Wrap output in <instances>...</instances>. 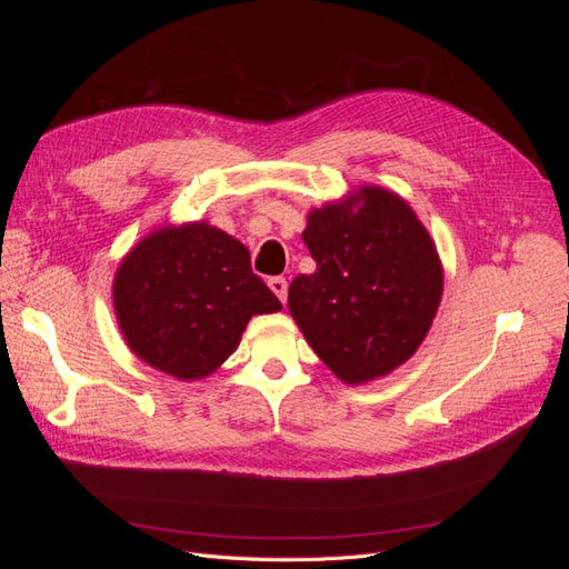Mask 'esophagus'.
I'll use <instances>...</instances> for the list:
<instances>
[{
	"label": "esophagus",
	"instance_id": "obj_1",
	"mask_svg": "<svg viewBox=\"0 0 569 569\" xmlns=\"http://www.w3.org/2000/svg\"><path fill=\"white\" fill-rule=\"evenodd\" d=\"M268 287L272 289V295L278 297L282 303L287 301V280L284 278H270Z\"/></svg>",
	"mask_w": 569,
	"mask_h": 569
}]
</instances>
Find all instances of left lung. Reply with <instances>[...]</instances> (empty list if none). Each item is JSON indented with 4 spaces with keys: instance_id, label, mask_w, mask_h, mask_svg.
<instances>
[{
    "instance_id": "obj_1",
    "label": "left lung",
    "mask_w": 569,
    "mask_h": 569,
    "mask_svg": "<svg viewBox=\"0 0 569 569\" xmlns=\"http://www.w3.org/2000/svg\"><path fill=\"white\" fill-rule=\"evenodd\" d=\"M303 242L318 270L289 284V313L341 382L403 366L437 316L443 270L416 211L382 187H360L308 213Z\"/></svg>"
}]
</instances>
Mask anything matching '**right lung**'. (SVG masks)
<instances>
[{"label":"right lung","mask_w":569,"mask_h":569,"mask_svg":"<svg viewBox=\"0 0 569 569\" xmlns=\"http://www.w3.org/2000/svg\"><path fill=\"white\" fill-rule=\"evenodd\" d=\"M113 308L130 351L182 382L209 377L253 316L282 303L249 249L209 222L153 230L118 266Z\"/></svg>","instance_id":"obj_1"}]
</instances>
